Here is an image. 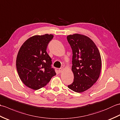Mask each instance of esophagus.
Instances as JSON below:
<instances>
[{"instance_id": "esophagus-1", "label": "esophagus", "mask_w": 120, "mask_h": 120, "mask_svg": "<svg viewBox=\"0 0 120 120\" xmlns=\"http://www.w3.org/2000/svg\"><path fill=\"white\" fill-rule=\"evenodd\" d=\"M63 70H64V68H59V72L60 73H61L62 71H63Z\"/></svg>"}]
</instances>
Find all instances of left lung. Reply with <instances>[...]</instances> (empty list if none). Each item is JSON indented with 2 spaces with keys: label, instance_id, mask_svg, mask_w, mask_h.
I'll list each match as a JSON object with an SVG mask.
<instances>
[{
  "label": "left lung",
  "instance_id": "8db88e82",
  "mask_svg": "<svg viewBox=\"0 0 120 120\" xmlns=\"http://www.w3.org/2000/svg\"><path fill=\"white\" fill-rule=\"evenodd\" d=\"M72 49V71L74 81L68 86L77 93L87 90L95 83L100 75L101 56L98 47L90 38L75 34L67 36Z\"/></svg>",
  "mask_w": 120,
  "mask_h": 120
}]
</instances>
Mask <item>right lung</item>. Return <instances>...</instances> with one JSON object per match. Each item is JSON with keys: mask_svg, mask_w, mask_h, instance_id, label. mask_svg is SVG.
I'll return each instance as SVG.
<instances>
[{"mask_svg": "<svg viewBox=\"0 0 120 120\" xmlns=\"http://www.w3.org/2000/svg\"><path fill=\"white\" fill-rule=\"evenodd\" d=\"M53 35H35L25 41L18 52L16 65L18 74L25 86L37 90L44 87L56 75L51 67L52 59L46 52Z\"/></svg>", "mask_w": 120, "mask_h": 120, "instance_id": "1", "label": "right lung"}]
</instances>
